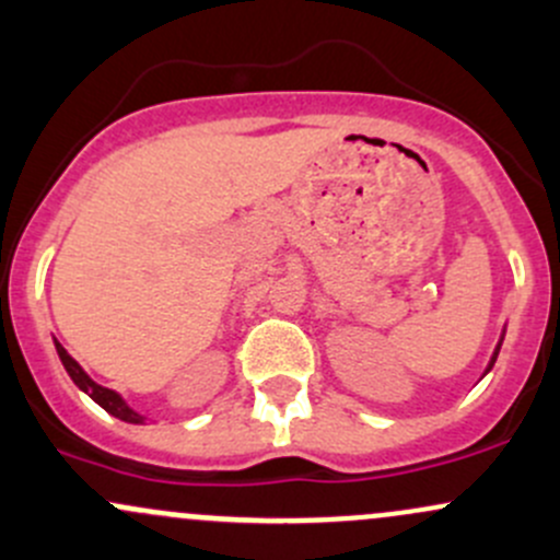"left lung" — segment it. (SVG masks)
I'll return each instance as SVG.
<instances>
[{
  "label": "left lung",
  "instance_id": "8db88e82",
  "mask_svg": "<svg viewBox=\"0 0 560 560\" xmlns=\"http://www.w3.org/2000/svg\"><path fill=\"white\" fill-rule=\"evenodd\" d=\"M502 340H505V329H502V335H500V342H497V348H494V353H491V359H489V364H487V370H483V374H489L491 372V366H494V361H497V355H500V348H502ZM481 374V377H483Z\"/></svg>",
  "mask_w": 560,
  "mask_h": 560
}]
</instances>
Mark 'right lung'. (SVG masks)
<instances>
[{"label": "right lung", "instance_id": "obj_1", "mask_svg": "<svg viewBox=\"0 0 560 560\" xmlns=\"http://www.w3.org/2000/svg\"><path fill=\"white\" fill-rule=\"evenodd\" d=\"M55 350H58L60 364H63V370L69 372V377L73 380V385H77V388L82 390V393H88V396L92 398V401L97 404V407L106 409L108 415L119 417L121 422H130V425H145V415H140V411H135V409L130 407V404H127L125 398H121L116 390L103 388V385H97L95 380H92L90 374L84 372L82 366H79V361L71 359L69 350L60 346L58 340H55Z\"/></svg>", "mask_w": 560, "mask_h": 560}]
</instances>
